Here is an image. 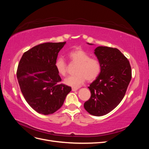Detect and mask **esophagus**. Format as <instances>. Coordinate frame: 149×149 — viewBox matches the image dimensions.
I'll return each instance as SVG.
<instances>
[{"instance_id":"34e87169","label":"esophagus","mask_w":149,"mask_h":149,"mask_svg":"<svg viewBox=\"0 0 149 149\" xmlns=\"http://www.w3.org/2000/svg\"><path fill=\"white\" fill-rule=\"evenodd\" d=\"M78 89V88H72V91H77Z\"/></svg>"}]
</instances>
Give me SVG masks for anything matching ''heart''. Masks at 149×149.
<instances>
[{
  "mask_svg": "<svg viewBox=\"0 0 149 149\" xmlns=\"http://www.w3.org/2000/svg\"><path fill=\"white\" fill-rule=\"evenodd\" d=\"M68 57L71 61L77 63L75 73L76 74L68 76L64 80L65 83L70 86L78 88L81 86L86 79L91 81L96 79L101 71V64L97 58H90L82 49H76L68 53ZM55 68L58 73L61 76H65L67 71V65L63 58H58L55 61Z\"/></svg>",
  "mask_w": 149,
  "mask_h": 149,
  "instance_id": "b5f03b06",
  "label": "heart"
}]
</instances>
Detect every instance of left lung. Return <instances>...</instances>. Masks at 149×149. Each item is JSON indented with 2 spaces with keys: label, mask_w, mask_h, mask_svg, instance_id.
Returning <instances> with one entry per match:
<instances>
[{
  "label": "left lung",
  "mask_w": 149,
  "mask_h": 149,
  "mask_svg": "<svg viewBox=\"0 0 149 149\" xmlns=\"http://www.w3.org/2000/svg\"><path fill=\"white\" fill-rule=\"evenodd\" d=\"M94 53L101 62V71L88 87L91 95L84 107L90 114L101 116L113 110L123 100L132 71L127 58L118 49L97 47Z\"/></svg>",
  "instance_id": "left-lung-1"
}]
</instances>
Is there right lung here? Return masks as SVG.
<instances>
[{"mask_svg":"<svg viewBox=\"0 0 149 149\" xmlns=\"http://www.w3.org/2000/svg\"><path fill=\"white\" fill-rule=\"evenodd\" d=\"M66 42L44 43L22 55L17 77L26 101L40 114L54 113L63 104L71 88L61 84L55 68L58 53Z\"/></svg>","mask_w":149,"mask_h":149,"instance_id":"obj_1","label":"right lung"}]
</instances>
